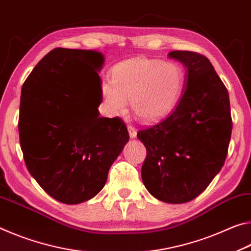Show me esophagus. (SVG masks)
<instances>
[{"label":"esophagus","mask_w":251,"mask_h":251,"mask_svg":"<svg viewBox=\"0 0 251 251\" xmlns=\"http://www.w3.org/2000/svg\"><path fill=\"white\" fill-rule=\"evenodd\" d=\"M128 131H129V134H130L131 139L135 138V135H137V130H135L133 126H128Z\"/></svg>","instance_id":"34e87169"}]
</instances>
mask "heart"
I'll return each instance as SVG.
<instances>
[{
    "label": "heart",
    "mask_w": 251,
    "mask_h": 251,
    "mask_svg": "<svg viewBox=\"0 0 251 251\" xmlns=\"http://www.w3.org/2000/svg\"><path fill=\"white\" fill-rule=\"evenodd\" d=\"M184 84V71L176 62L138 57L122 61L111 71V82L101 85L109 112L131 109L142 121H154L170 112L178 103Z\"/></svg>",
    "instance_id": "obj_1"
}]
</instances>
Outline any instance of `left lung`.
I'll return each mask as SVG.
<instances>
[{
	"mask_svg": "<svg viewBox=\"0 0 251 251\" xmlns=\"http://www.w3.org/2000/svg\"><path fill=\"white\" fill-rule=\"evenodd\" d=\"M187 69L181 99L162 120L137 133L147 149L141 176L147 190L168 203L198 197L223 168L231 137L228 90L206 56L172 51Z\"/></svg>",
	"mask_w": 251,
	"mask_h": 251,
	"instance_id": "left-lung-1",
	"label": "left lung"
}]
</instances>
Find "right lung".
<instances>
[{
	"mask_svg": "<svg viewBox=\"0 0 251 251\" xmlns=\"http://www.w3.org/2000/svg\"><path fill=\"white\" fill-rule=\"evenodd\" d=\"M104 57L91 50L53 49L23 83L19 134L31 176L52 198L76 204L104 187L129 141L120 118H100Z\"/></svg>",
	"mask_w": 251,
	"mask_h": 251,
	"instance_id": "1",
	"label": "right lung"
}]
</instances>
